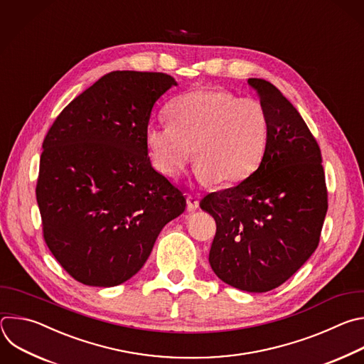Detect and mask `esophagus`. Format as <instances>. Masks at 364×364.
<instances>
[{
    "label": "esophagus",
    "instance_id": "obj_1",
    "mask_svg": "<svg viewBox=\"0 0 364 364\" xmlns=\"http://www.w3.org/2000/svg\"><path fill=\"white\" fill-rule=\"evenodd\" d=\"M186 203H188V209L189 210H195L196 208H199V200L193 195H188L186 196Z\"/></svg>",
    "mask_w": 364,
    "mask_h": 364
}]
</instances>
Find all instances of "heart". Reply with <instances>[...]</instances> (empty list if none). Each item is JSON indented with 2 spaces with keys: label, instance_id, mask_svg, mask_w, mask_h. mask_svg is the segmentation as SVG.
I'll return each mask as SVG.
<instances>
[{
  "label": "heart",
  "instance_id": "obj_1",
  "mask_svg": "<svg viewBox=\"0 0 364 364\" xmlns=\"http://www.w3.org/2000/svg\"><path fill=\"white\" fill-rule=\"evenodd\" d=\"M169 124H151L146 144L154 166L169 178L186 166L192 148L202 185L230 186L244 181L261 162L269 134L264 105L220 89H199L175 99Z\"/></svg>",
  "mask_w": 364,
  "mask_h": 364
}]
</instances>
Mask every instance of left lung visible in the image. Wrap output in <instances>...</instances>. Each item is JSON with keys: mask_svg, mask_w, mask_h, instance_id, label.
I'll list each match as a JSON object with an SVG mask.
<instances>
[{"mask_svg": "<svg viewBox=\"0 0 364 364\" xmlns=\"http://www.w3.org/2000/svg\"><path fill=\"white\" fill-rule=\"evenodd\" d=\"M264 105L269 134L258 169L199 206L216 223L209 264L218 278L248 293L279 287L311 257L327 213L318 143L269 82L248 79Z\"/></svg>", "mask_w": 364, "mask_h": 364, "instance_id": "left-lung-1", "label": "left lung"}]
</instances>
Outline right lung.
Instances as JSON below:
<instances>
[{
	"label": "right lung",
	"mask_w": 364,
	"mask_h": 364,
	"mask_svg": "<svg viewBox=\"0 0 364 364\" xmlns=\"http://www.w3.org/2000/svg\"><path fill=\"white\" fill-rule=\"evenodd\" d=\"M172 86L165 73L112 71L63 109L43 141L36 195L44 241L82 284L132 278L185 210L146 144L152 107Z\"/></svg>",
	"instance_id": "add662e5"
}]
</instances>
